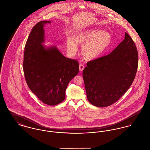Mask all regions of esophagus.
Returning <instances> with one entry per match:
<instances>
[{"label": "esophagus", "instance_id": "34e87169", "mask_svg": "<svg viewBox=\"0 0 150 150\" xmlns=\"http://www.w3.org/2000/svg\"><path fill=\"white\" fill-rule=\"evenodd\" d=\"M84 66L83 65V64H80L79 65V70L80 71H83V70H84Z\"/></svg>", "mask_w": 150, "mask_h": 150}]
</instances>
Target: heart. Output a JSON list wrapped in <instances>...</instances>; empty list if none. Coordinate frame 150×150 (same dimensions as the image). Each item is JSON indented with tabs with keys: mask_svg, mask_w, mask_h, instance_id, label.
<instances>
[{
	"mask_svg": "<svg viewBox=\"0 0 150 150\" xmlns=\"http://www.w3.org/2000/svg\"><path fill=\"white\" fill-rule=\"evenodd\" d=\"M111 40V36L108 33L93 29L77 33L73 36V39L67 37L66 46L68 51L74 54L78 49V45H83L81 56L86 60H93L103 54Z\"/></svg>",
	"mask_w": 150,
	"mask_h": 150,
	"instance_id": "heart-1",
	"label": "heart"
}]
</instances>
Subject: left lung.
I'll return each mask as SVG.
<instances>
[{
    "label": "left lung",
    "mask_w": 150,
    "mask_h": 150,
    "mask_svg": "<svg viewBox=\"0 0 150 150\" xmlns=\"http://www.w3.org/2000/svg\"><path fill=\"white\" fill-rule=\"evenodd\" d=\"M138 64L136 44L125 33L124 40L111 53L87 62L83 76L88 101L98 107L114 104L132 85Z\"/></svg>",
    "instance_id": "8db88e82"
}]
</instances>
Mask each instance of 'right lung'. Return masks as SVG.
Listing matches in <instances>:
<instances>
[{
    "instance_id": "1",
    "label": "right lung",
    "mask_w": 150,
    "mask_h": 150,
    "mask_svg": "<svg viewBox=\"0 0 150 150\" xmlns=\"http://www.w3.org/2000/svg\"><path fill=\"white\" fill-rule=\"evenodd\" d=\"M48 23L39 22L31 30L25 47L23 70L32 92L44 103L54 106L64 100L67 86L78 74L79 64L64 57L56 47L43 45V27Z\"/></svg>"
}]
</instances>
